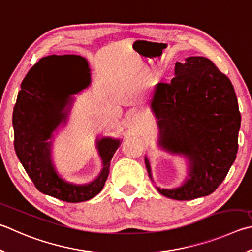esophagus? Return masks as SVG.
<instances>
[{
    "mask_svg": "<svg viewBox=\"0 0 252 252\" xmlns=\"http://www.w3.org/2000/svg\"><path fill=\"white\" fill-rule=\"evenodd\" d=\"M143 121H144V118L141 113L135 112V113L132 114V122H133L134 125H141V123Z\"/></svg>",
    "mask_w": 252,
    "mask_h": 252,
    "instance_id": "1",
    "label": "esophagus"
}]
</instances>
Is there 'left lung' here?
I'll return each instance as SVG.
<instances>
[{
    "instance_id": "obj_1",
    "label": "left lung",
    "mask_w": 252,
    "mask_h": 252,
    "mask_svg": "<svg viewBox=\"0 0 252 252\" xmlns=\"http://www.w3.org/2000/svg\"><path fill=\"white\" fill-rule=\"evenodd\" d=\"M151 110L158 126V148L187 159V177L168 198L190 200L212 194L225 180L238 151L241 117L231 81L202 56L176 62L175 77L155 86ZM146 170L153 181L150 161Z\"/></svg>"
}]
</instances>
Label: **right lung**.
<instances>
[{"label":"right lung","instance_id":"add662e5","mask_svg":"<svg viewBox=\"0 0 252 252\" xmlns=\"http://www.w3.org/2000/svg\"><path fill=\"white\" fill-rule=\"evenodd\" d=\"M91 84L88 61L78 55H52L40 59L22 81L13 111L14 149L34 185L43 194L67 203L89 200L103 189L120 139H97L102 168L94 181L70 183L62 177L52 158L54 132L67 122L74 94Z\"/></svg>","mask_w":252,"mask_h":252}]
</instances>
